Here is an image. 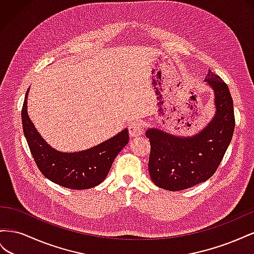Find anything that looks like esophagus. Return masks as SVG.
I'll list each match as a JSON object with an SVG mask.
<instances>
[{
	"instance_id": "1",
	"label": "esophagus",
	"mask_w": 254,
	"mask_h": 254,
	"mask_svg": "<svg viewBox=\"0 0 254 254\" xmlns=\"http://www.w3.org/2000/svg\"><path fill=\"white\" fill-rule=\"evenodd\" d=\"M143 128H144L143 122H141V121L132 122V123H130V125H129V133L132 137H136V136L142 134Z\"/></svg>"
}]
</instances>
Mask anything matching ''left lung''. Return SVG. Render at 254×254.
<instances>
[{
	"instance_id": "obj_1",
	"label": "left lung",
	"mask_w": 254,
	"mask_h": 254,
	"mask_svg": "<svg viewBox=\"0 0 254 254\" xmlns=\"http://www.w3.org/2000/svg\"><path fill=\"white\" fill-rule=\"evenodd\" d=\"M205 81L215 93L216 114L200 133L179 137L159 129H148V170L153 183L177 191L206 181L218 168L235 127L233 99L227 83L211 70Z\"/></svg>"
}]
</instances>
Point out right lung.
I'll use <instances>...</instances> for the list:
<instances>
[{"mask_svg": "<svg viewBox=\"0 0 254 254\" xmlns=\"http://www.w3.org/2000/svg\"><path fill=\"white\" fill-rule=\"evenodd\" d=\"M26 92L22 107L23 132L35 162L44 177L52 182L72 190H87L102 183L108 175L118 153L128 144L125 129L93 148L78 152H60L45 143L27 114Z\"/></svg>", "mask_w": 254, "mask_h": 254, "instance_id": "add662e5", "label": "right lung"}]
</instances>
